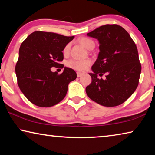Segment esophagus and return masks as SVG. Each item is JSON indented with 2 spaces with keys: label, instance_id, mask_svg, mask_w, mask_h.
Segmentation results:
<instances>
[{
  "label": "esophagus",
  "instance_id": "34e87169",
  "mask_svg": "<svg viewBox=\"0 0 155 155\" xmlns=\"http://www.w3.org/2000/svg\"><path fill=\"white\" fill-rule=\"evenodd\" d=\"M77 77H81V76L83 75V73H81V72H77Z\"/></svg>",
  "mask_w": 155,
  "mask_h": 155
}]
</instances>
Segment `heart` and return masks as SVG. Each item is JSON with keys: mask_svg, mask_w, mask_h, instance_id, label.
Here are the masks:
<instances>
[{"mask_svg": "<svg viewBox=\"0 0 155 155\" xmlns=\"http://www.w3.org/2000/svg\"><path fill=\"white\" fill-rule=\"evenodd\" d=\"M79 41L87 49L90 48V47L92 45V44H94L93 41H91L90 39L86 38H81L80 39ZM70 48V44H68L67 45L65 46V48L64 49V53L67 54L68 52H69ZM91 64V62L90 60L89 59H71L67 63V65L68 67L72 68V69L77 70V71L83 72L88 69V68L90 67Z\"/></svg>", "mask_w": 155, "mask_h": 155, "instance_id": "1", "label": "heart"}]
</instances>
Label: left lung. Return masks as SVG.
Instances as JSON below:
<instances>
[{
  "instance_id": "8db88e82",
  "label": "left lung",
  "mask_w": 155,
  "mask_h": 155,
  "mask_svg": "<svg viewBox=\"0 0 155 155\" xmlns=\"http://www.w3.org/2000/svg\"><path fill=\"white\" fill-rule=\"evenodd\" d=\"M87 35L99 42L98 58L89 73L85 88L89 98L101 105L115 107L125 102L137 87L141 64L137 46L128 33L117 25L101 26ZM106 74L104 80L98 76Z\"/></svg>"
}]
</instances>
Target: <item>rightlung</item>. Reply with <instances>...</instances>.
<instances>
[{
  "label": "right lung",
  "mask_w": 155,
  "mask_h": 155,
  "mask_svg": "<svg viewBox=\"0 0 155 155\" xmlns=\"http://www.w3.org/2000/svg\"><path fill=\"white\" fill-rule=\"evenodd\" d=\"M74 38L59 34L35 31L21 44L15 66L18 86L28 101L41 107H49L65 98L68 87L77 78L72 68L64 67L61 75L51 71L52 67H64L65 46Z\"/></svg>",
  "instance_id": "1"
}]
</instances>
